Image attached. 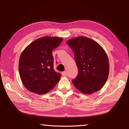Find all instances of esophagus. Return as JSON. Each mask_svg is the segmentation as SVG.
I'll return each mask as SVG.
<instances>
[{
  "mask_svg": "<svg viewBox=\"0 0 129 129\" xmlns=\"http://www.w3.org/2000/svg\"><path fill=\"white\" fill-rule=\"evenodd\" d=\"M61 74H62V75L63 76H67V75H68V74H67V72H62Z\"/></svg>",
  "mask_w": 129,
  "mask_h": 129,
  "instance_id": "34e87169",
  "label": "esophagus"
}]
</instances>
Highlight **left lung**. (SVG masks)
I'll return each instance as SVG.
<instances>
[{
  "label": "left lung",
  "mask_w": 129,
  "mask_h": 129,
  "mask_svg": "<svg viewBox=\"0 0 129 129\" xmlns=\"http://www.w3.org/2000/svg\"><path fill=\"white\" fill-rule=\"evenodd\" d=\"M67 44L74 53L78 75L73 79L79 91L90 94L100 90L108 79L109 64L103 48L89 38L79 37L68 40Z\"/></svg>",
  "instance_id": "left-lung-1"
}]
</instances>
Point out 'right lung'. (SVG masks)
Here are the masks:
<instances>
[{
	"mask_svg": "<svg viewBox=\"0 0 129 129\" xmlns=\"http://www.w3.org/2000/svg\"><path fill=\"white\" fill-rule=\"evenodd\" d=\"M62 38L45 37L35 40L24 49L19 59L21 81L30 91L42 95L50 91L58 83L61 74L54 70L52 51Z\"/></svg>",
	"mask_w": 129,
	"mask_h": 129,
	"instance_id": "1",
	"label": "right lung"
}]
</instances>
